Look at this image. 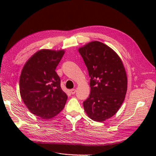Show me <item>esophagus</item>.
Masks as SVG:
<instances>
[{"instance_id": "esophagus-1", "label": "esophagus", "mask_w": 156, "mask_h": 156, "mask_svg": "<svg viewBox=\"0 0 156 156\" xmlns=\"http://www.w3.org/2000/svg\"><path fill=\"white\" fill-rule=\"evenodd\" d=\"M70 92H71V94H75V92H76V90H75V89H72L70 90Z\"/></svg>"}]
</instances>
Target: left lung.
I'll list each match as a JSON object with an SVG mask.
<instances>
[{
	"label": "left lung",
	"instance_id": "left-lung-1",
	"mask_svg": "<svg viewBox=\"0 0 156 156\" xmlns=\"http://www.w3.org/2000/svg\"><path fill=\"white\" fill-rule=\"evenodd\" d=\"M78 51L90 77L84 111L92 120L103 122L114 116L124 101L127 88L124 66L116 52L100 41L90 42Z\"/></svg>",
	"mask_w": 156,
	"mask_h": 156
}]
</instances>
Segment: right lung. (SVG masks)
<instances>
[{
  "label": "right lung",
  "instance_id": "right-lung-1",
  "mask_svg": "<svg viewBox=\"0 0 156 156\" xmlns=\"http://www.w3.org/2000/svg\"><path fill=\"white\" fill-rule=\"evenodd\" d=\"M64 50L41 49L27 60L20 79L21 97L29 110L44 120L58 115L68 96L55 69Z\"/></svg>",
  "mask_w": 156,
  "mask_h": 156
}]
</instances>
